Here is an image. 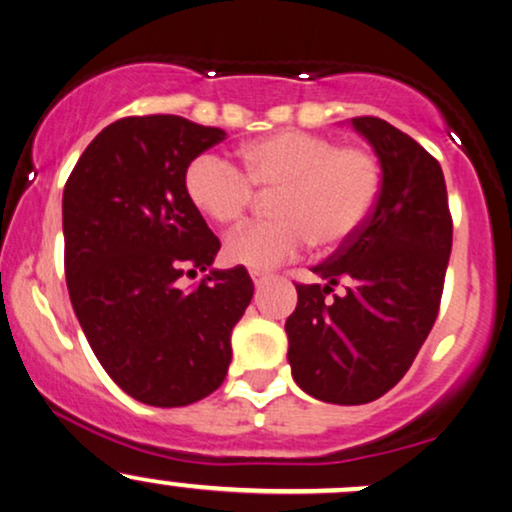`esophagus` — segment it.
I'll return each mask as SVG.
<instances>
[{
    "mask_svg": "<svg viewBox=\"0 0 512 512\" xmlns=\"http://www.w3.org/2000/svg\"><path fill=\"white\" fill-rule=\"evenodd\" d=\"M270 277H273V275H270L268 270H251V280H254V285H256V287L266 285V282L270 280Z\"/></svg>",
    "mask_w": 512,
    "mask_h": 512,
    "instance_id": "34e87169",
    "label": "esophagus"
}]
</instances>
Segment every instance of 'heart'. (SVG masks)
Returning <instances> with one entry per match:
<instances>
[{
  "instance_id": "b5f03b06",
  "label": "heart",
  "mask_w": 512,
  "mask_h": 512,
  "mask_svg": "<svg viewBox=\"0 0 512 512\" xmlns=\"http://www.w3.org/2000/svg\"><path fill=\"white\" fill-rule=\"evenodd\" d=\"M239 163L199 154L182 175L185 197L213 225L242 220L256 192H273V218L227 239L225 258L254 270L275 268L313 249H337L361 230L382 189V166L370 149L337 144L308 130H280L246 144Z\"/></svg>"
}]
</instances>
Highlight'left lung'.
I'll return each mask as SVG.
<instances>
[{
	"instance_id": "left-lung-1",
	"label": "left lung",
	"mask_w": 512,
	"mask_h": 512,
	"mask_svg": "<svg viewBox=\"0 0 512 512\" xmlns=\"http://www.w3.org/2000/svg\"><path fill=\"white\" fill-rule=\"evenodd\" d=\"M382 166V189L361 230L296 285L287 318L296 384L327 403L361 406L406 375L439 315L453 244L444 173L413 137L375 116L351 118ZM342 284L345 294H329Z\"/></svg>"
}]
</instances>
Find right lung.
I'll return each mask as SVG.
<instances>
[{"instance_id": "right-lung-1", "label": "right lung", "mask_w": 512, "mask_h": 512, "mask_svg": "<svg viewBox=\"0 0 512 512\" xmlns=\"http://www.w3.org/2000/svg\"><path fill=\"white\" fill-rule=\"evenodd\" d=\"M225 130L154 113L111 123L82 151L63 187L68 294L94 356L147 406H189L227 375L230 334L254 282L244 266L211 270L220 239L185 197L189 161Z\"/></svg>"}]
</instances>
